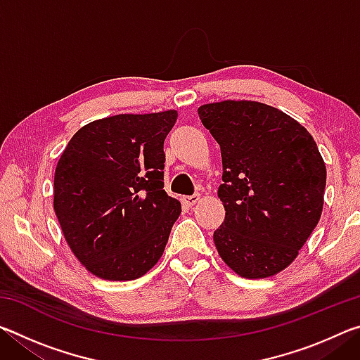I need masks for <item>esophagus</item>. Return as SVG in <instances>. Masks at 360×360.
<instances>
[{
    "instance_id": "34e87169",
    "label": "esophagus",
    "mask_w": 360,
    "mask_h": 360,
    "mask_svg": "<svg viewBox=\"0 0 360 360\" xmlns=\"http://www.w3.org/2000/svg\"><path fill=\"white\" fill-rule=\"evenodd\" d=\"M182 202L187 206H193L200 202V195H187V197H182Z\"/></svg>"
}]
</instances>
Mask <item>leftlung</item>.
<instances>
[{
	"mask_svg": "<svg viewBox=\"0 0 360 360\" xmlns=\"http://www.w3.org/2000/svg\"><path fill=\"white\" fill-rule=\"evenodd\" d=\"M221 146L225 219L214 231L236 275L264 279L297 259L324 208L326 163L313 136L281 109L251 100L198 108Z\"/></svg>",
	"mask_w": 360,
	"mask_h": 360,
	"instance_id": "1",
	"label": "left lung"
}]
</instances>
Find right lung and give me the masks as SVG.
<instances>
[{
	"label": "right lung",
	"mask_w": 360,
	"mask_h": 360,
	"mask_svg": "<svg viewBox=\"0 0 360 360\" xmlns=\"http://www.w3.org/2000/svg\"><path fill=\"white\" fill-rule=\"evenodd\" d=\"M178 111L117 114L70 139L56 168L53 210L76 259L108 281L146 275L181 214L163 191V143Z\"/></svg>",
	"instance_id": "obj_1"
}]
</instances>
